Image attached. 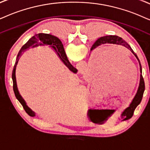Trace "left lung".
Listing matches in <instances>:
<instances>
[{
	"label": "left lung",
	"instance_id": "obj_1",
	"mask_svg": "<svg viewBox=\"0 0 150 150\" xmlns=\"http://www.w3.org/2000/svg\"><path fill=\"white\" fill-rule=\"evenodd\" d=\"M105 43H113V44H117V45H121L122 46L125 47L126 48H127L128 50H129L134 54V56L136 57V59H138V63H139L140 66V71H141V75H140V82H139V86H138L137 92L134 96V98L132 100V102L130 103L129 106L127 108H126L124 111H122V114H121V117L122 118V120H128L133 116L134 112L135 111L136 108L137 107V106L141 103L142 98H143V93L145 91V81H144V79L142 75V68H141V64L140 62L139 59H138L137 55L135 52H134L132 48L130 47V45L126 42L125 41H124L122 38L117 37V36H105V37H102L99 38L96 42L94 43L93 47V48H96L98 45H100L102 44H105ZM92 47V48H93Z\"/></svg>",
	"mask_w": 150,
	"mask_h": 150
}]
</instances>
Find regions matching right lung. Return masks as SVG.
Segmentation results:
<instances>
[{
  "label": "right lung",
  "mask_w": 150,
  "mask_h": 150,
  "mask_svg": "<svg viewBox=\"0 0 150 150\" xmlns=\"http://www.w3.org/2000/svg\"><path fill=\"white\" fill-rule=\"evenodd\" d=\"M45 45H48V46L52 48L53 50H54L56 52H57V54L59 57L62 62L64 64L66 67L69 69L70 71H71L73 73H77V70L74 68L73 66L71 65L70 63L69 59H68L67 56H66L65 50H64L63 44H62V41H60V39L57 38L55 36H53L49 34H45V33H39L38 35L34 36L30 39L25 44L23 45V47L21 48L19 52L18 53V55H17L16 62H15L14 69L12 71V80H13V89H14V92L16 96V99L20 102V103L21 104L23 107L25 111V112L28 113V115L30 116H35V113L33 111H32V109L28 107V105H26V102L23 100V98L21 97L19 92H18V87H17L16 84V68L17 63H18L19 57L21 56L23 52H24L27 49H28L30 47L32 48H35V47L38 46H45Z\"/></svg>",
  "instance_id": "add662e5"
}]
</instances>
